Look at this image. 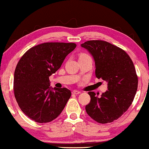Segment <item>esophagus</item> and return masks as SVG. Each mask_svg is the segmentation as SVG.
Listing matches in <instances>:
<instances>
[{"label":"esophagus","mask_w":149,"mask_h":149,"mask_svg":"<svg viewBox=\"0 0 149 149\" xmlns=\"http://www.w3.org/2000/svg\"><path fill=\"white\" fill-rule=\"evenodd\" d=\"M79 93H81V92L79 91H77V90L72 91V94H74V95H79Z\"/></svg>","instance_id":"34e87169"}]
</instances>
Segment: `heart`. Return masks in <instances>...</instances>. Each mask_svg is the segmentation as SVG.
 Here are the masks:
<instances>
[{"mask_svg":"<svg viewBox=\"0 0 149 149\" xmlns=\"http://www.w3.org/2000/svg\"><path fill=\"white\" fill-rule=\"evenodd\" d=\"M85 56H89L86 54H81L80 56H79V58H81V57H85Z\"/></svg>","mask_w":149,"mask_h":149,"instance_id":"heart-1","label":"heart"}]
</instances>
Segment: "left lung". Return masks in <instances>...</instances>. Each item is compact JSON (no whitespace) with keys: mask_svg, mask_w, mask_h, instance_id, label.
<instances>
[{"mask_svg":"<svg viewBox=\"0 0 149 149\" xmlns=\"http://www.w3.org/2000/svg\"><path fill=\"white\" fill-rule=\"evenodd\" d=\"M81 47L93 56L97 78L108 82L100 97L88 93L91 101L85 111L97 123H111L127 111L135 97L138 80L134 63L125 51L104 40H88Z\"/></svg>","mask_w":149,"mask_h":149,"instance_id":"1","label":"left lung"}]
</instances>
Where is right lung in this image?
Masks as SVG:
<instances>
[{
	"label": "right lung",
	"instance_id": "1",
	"mask_svg": "<svg viewBox=\"0 0 149 149\" xmlns=\"http://www.w3.org/2000/svg\"><path fill=\"white\" fill-rule=\"evenodd\" d=\"M76 47L73 42H44L29 49L20 58L14 72V95L30 119L49 123L64 109L71 91L65 87L52 89L49 77Z\"/></svg>",
	"mask_w": 149,
	"mask_h": 149
}]
</instances>
